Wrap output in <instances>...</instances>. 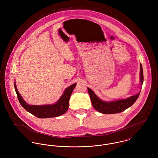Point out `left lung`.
<instances>
[{"mask_svg":"<svg viewBox=\"0 0 158 158\" xmlns=\"http://www.w3.org/2000/svg\"><path fill=\"white\" fill-rule=\"evenodd\" d=\"M140 82L141 84H143V70L142 66L140 64ZM88 90L89 94L90 95L91 103L92 106L97 111L103 114H115L119 113L125 111L126 109L128 108L131 106H132L134 103L136 101L137 98L139 96L140 92L138 93L137 95L131 96L127 99L120 100L115 102H105L100 100L97 96L95 94V93L88 88Z\"/></svg>","mask_w":158,"mask_h":158,"instance_id":"left-lung-1","label":"left lung"}]
</instances>
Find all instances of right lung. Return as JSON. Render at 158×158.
Segmentation results:
<instances>
[{
	"mask_svg": "<svg viewBox=\"0 0 158 158\" xmlns=\"http://www.w3.org/2000/svg\"><path fill=\"white\" fill-rule=\"evenodd\" d=\"M76 85L77 84L75 83L68 88L65 90L61 98L59 99V100L54 105L42 106L29 105L27 103H26L17 89L15 82V89L16 90L18 98L19 100L20 104L27 111L32 114L33 115L38 118H45L50 117H56L64 114L67 111L69 108L70 97Z\"/></svg>",
	"mask_w": 158,
	"mask_h": 158,
	"instance_id": "right-lung-1",
	"label": "right lung"
}]
</instances>
